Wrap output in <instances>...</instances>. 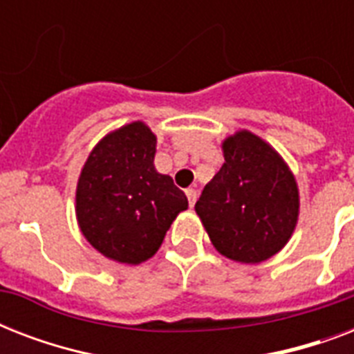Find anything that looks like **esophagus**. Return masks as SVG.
Segmentation results:
<instances>
[{"mask_svg": "<svg viewBox=\"0 0 354 354\" xmlns=\"http://www.w3.org/2000/svg\"><path fill=\"white\" fill-rule=\"evenodd\" d=\"M185 196H187V200H189V205H191V207H193L194 205V202H196V191H194V189H185Z\"/></svg>", "mask_w": 354, "mask_h": 354, "instance_id": "esophagus-1", "label": "esophagus"}]
</instances>
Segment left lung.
Returning a JSON list of instances; mask_svg holds the SVG:
<instances>
[{
  "label": "left lung",
  "instance_id": "left-lung-1",
  "mask_svg": "<svg viewBox=\"0 0 354 354\" xmlns=\"http://www.w3.org/2000/svg\"><path fill=\"white\" fill-rule=\"evenodd\" d=\"M224 165L202 191L196 215L216 252L263 263L290 241L299 216L296 176L281 154L250 130L222 141Z\"/></svg>",
  "mask_w": 354,
  "mask_h": 354
}]
</instances>
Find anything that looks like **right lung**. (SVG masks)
<instances>
[{"instance_id":"add662e5","label":"right lung","mask_w":354,"mask_h":354,"mask_svg":"<svg viewBox=\"0 0 354 354\" xmlns=\"http://www.w3.org/2000/svg\"><path fill=\"white\" fill-rule=\"evenodd\" d=\"M156 133L132 121L106 133L88 156L75 193L84 239L110 261L141 264L165 239L187 196L156 171Z\"/></svg>"}]
</instances>
